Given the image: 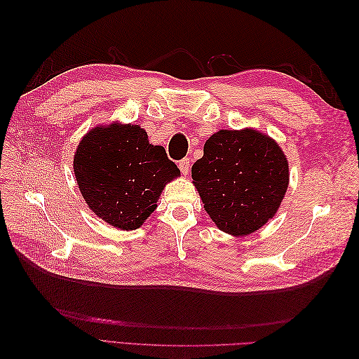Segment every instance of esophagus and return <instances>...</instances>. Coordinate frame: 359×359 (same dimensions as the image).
Here are the masks:
<instances>
[{"label": "esophagus", "mask_w": 359, "mask_h": 359, "mask_svg": "<svg viewBox=\"0 0 359 359\" xmlns=\"http://www.w3.org/2000/svg\"><path fill=\"white\" fill-rule=\"evenodd\" d=\"M178 166H180V170H181V173H182L184 177L189 175V170H190V158H182V160H180Z\"/></svg>", "instance_id": "1"}]
</instances>
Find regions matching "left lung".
<instances>
[{
  "label": "left lung",
  "instance_id": "1",
  "mask_svg": "<svg viewBox=\"0 0 359 359\" xmlns=\"http://www.w3.org/2000/svg\"><path fill=\"white\" fill-rule=\"evenodd\" d=\"M191 178L215 226L245 236L276 215L289 186V165L276 140L257 130H220L205 142Z\"/></svg>",
  "mask_w": 359,
  "mask_h": 359
}]
</instances>
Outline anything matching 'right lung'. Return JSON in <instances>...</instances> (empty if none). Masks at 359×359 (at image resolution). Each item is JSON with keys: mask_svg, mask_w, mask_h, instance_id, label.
<instances>
[{"mask_svg": "<svg viewBox=\"0 0 359 359\" xmlns=\"http://www.w3.org/2000/svg\"><path fill=\"white\" fill-rule=\"evenodd\" d=\"M73 170L88 208L121 231L142 226L166 184L181 175L142 127L118 123L94 127L82 137Z\"/></svg>", "mask_w": 359, "mask_h": 359, "instance_id": "1", "label": "right lung"}]
</instances>
